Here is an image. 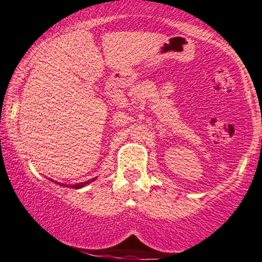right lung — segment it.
<instances>
[{"label": "right lung", "instance_id": "add662e5", "mask_svg": "<svg viewBox=\"0 0 262 262\" xmlns=\"http://www.w3.org/2000/svg\"><path fill=\"white\" fill-rule=\"evenodd\" d=\"M94 179H97V178H94ZM94 179H91V180H88V182H85V183H79V184H74V185H70L71 188H73V189H79V188H83V186H85L87 185V184H89V183H92L93 182ZM52 182H53V180H52ZM59 184V183H58ZM61 185H63V186H67V185H64V184H61Z\"/></svg>", "mask_w": 262, "mask_h": 262}]
</instances>
